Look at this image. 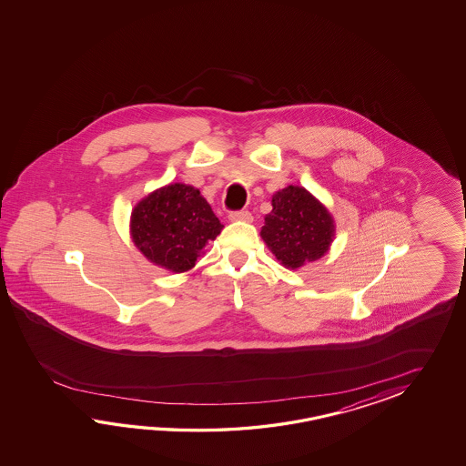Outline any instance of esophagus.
Listing matches in <instances>:
<instances>
[{"label": "esophagus", "instance_id": "obj_1", "mask_svg": "<svg viewBox=\"0 0 466 466\" xmlns=\"http://www.w3.org/2000/svg\"><path fill=\"white\" fill-rule=\"evenodd\" d=\"M228 218L231 221H251L253 217H251V213L248 211V209H238V211H231L228 215Z\"/></svg>", "mask_w": 466, "mask_h": 466}]
</instances>
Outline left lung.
Masks as SVG:
<instances>
[{
	"instance_id": "obj_1",
	"label": "left lung",
	"mask_w": 466,
	"mask_h": 466,
	"mask_svg": "<svg viewBox=\"0 0 466 466\" xmlns=\"http://www.w3.org/2000/svg\"><path fill=\"white\" fill-rule=\"evenodd\" d=\"M261 238L283 267L297 269L323 257L335 238V221L301 187L279 189L271 199Z\"/></svg>"
}]
</instances>
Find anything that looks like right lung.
Masks as SVG:
<instances>
[{
	"label": "right lung",
	"instance_id": "right-lung-1",
	"mask_svg": "<svg viewBox=\"0 0 466 466\" xmlns=\"http://www.w3.org/2000/svg\"><path fill=\"white\" fill-rule=\"evenodd\" d=\"M131 238L151 263L183 273L223 229L199 189L183 183L149 193L131 213Z\"/></svg>",
	"mask_w": 466,
	"mask_h": 466
}]
</instances>
